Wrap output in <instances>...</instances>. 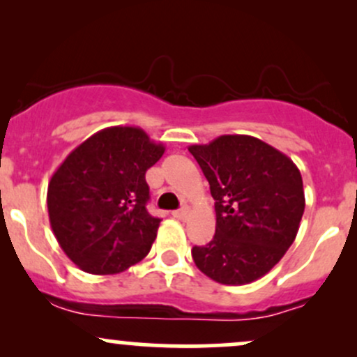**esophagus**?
I'll use <instances>...</instances> for the list:
<instances>
[{
	"label": "esophagus",
	"instance_id": "esophagus-1",
	"mask_svg": "<svg viewBox=\"0 0 357 357\" xmlns=\"http://www.w3.org/2000/svg\"><path fill=\"white\" fill-rule=\"evenodd\" d=\"M188 215H190V211H188V208H183V210H176L173 211V216L178 220H186Z\"/></svg>",
	"mask_w": 357,
	"mask_h": 357
}]
</instances>
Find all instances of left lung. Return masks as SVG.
I'll return each mask as SVG.
<instances>
[{
	"label": "left lung",
	"instance_id": "8db88e82",
	"mask_svg": "<svg viewBox=\"0 0 357 357\" xmlns=\"http://www.w3.org/2000/svg\"><path fill=\"white\" fill-rule=\"evenodd\" d=\"M210 183L216 231L191 255L206 277L243 285L268 273L296 240L304 184L290 158L252 136H220L188 147Z\"/></svg>",
	"mask_w": 357,
	"mask_h": 357
}]
</instances>
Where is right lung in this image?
Returning a JSON list of instances; mask_svg holds the SVG:
<instances>
[{"instance_id":"right-lung-1","label":"right lung","mask_w":357,"mask_h":357,"mask_svg":"<svg viewBox=\"0 0 357 357\" xmlns=\"http://www.w3.org/2000/svg\"><path fill=\"white\" fill-rule=\"evenodd\" d=\"M165 149L141 127L114 126L77 146L53 173L47 192L52 230L80 270L114 275L149 253L161 220L146 210V171Z\"/></svg>"}]
</instances>
